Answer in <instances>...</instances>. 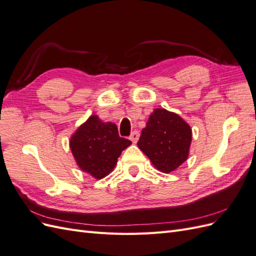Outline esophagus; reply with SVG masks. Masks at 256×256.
<instances>
[{
  "instance_id": "1",
  "label": "esophagus",
  "mask_w": 256,
  "mask_h": 256,
  "mask_svg": "<svg viewBox=\"0 0 256 256\" xmlns=\"http://www.w3.org/2000/svg\"><path fill=\"white\" fill-rule=\"evenodd\" d=\"M138 136H140V132H138V130H134V132H131L129 138L131 141H132V143H136L138 140Z\"/></svg>"
}]
</instances>
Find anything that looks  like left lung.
I'll list each match as a JSON object with an SVG mask.
<instances>
[{"mask_svg": "<svg viewBox=\"0 0 256 256\" xmlns=\"http://www.w3.org/2000/svg\"><path fill=\"white\" fill-rule=\"evenodd\" d=\"M191 128L180 116L154 109L138 141V146L159 171L170 173L187 160Z\"/></svg>", "mask_w": 256, "mask_h": 256, "instance_id": "obj_1", "label": "left lung"}]
</instances>
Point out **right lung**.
<instances>
[{
	"instance_id": "right-lung-1",
	"label": "right lung",
	"mask_w": 256,
	"mask_h": 256,
	"mask_svg": "<svg viewBox=\"0 0 256 256\" xmlns=\"http://www.w3.org/2000/svg\"><path fill=\"white\" fill-rule=\"evenodd\" d=\"M131 141L120 138L118 127L92 115L70 138V150L83 171L102 180L114 168L122 152Z\"/></svg>"
}]
</instances>
